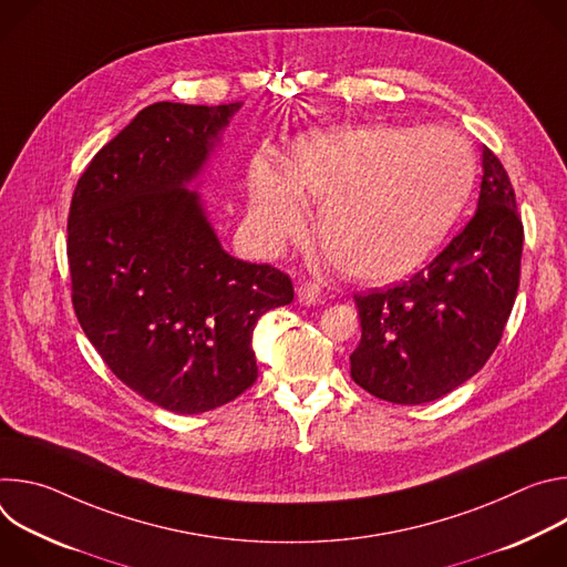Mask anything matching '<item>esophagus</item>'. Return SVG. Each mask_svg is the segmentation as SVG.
Here are the masks:
<instances>
[{"label": "esophagus", "instance_id": "34e87169", "mask_svg": "<svg viewBox=\"0 0 567 567\" xmlns=\"http://www.w3.org/2000/svg\"><path fill=\"white\" fill-rule=\"evenodd\" d=\"M296 296H298V302L305 305V307L318 305V302H320V287H318L316 282H302V285L296 289Z\"/></svg>", "mask_w": 567, "mask_h": 567}]
</instances>
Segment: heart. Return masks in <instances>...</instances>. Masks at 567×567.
Masks as SVG:
<instances>
[{
    "mask_svg": "<svg viewBox=\"0 0 567 567\" xmlns=\"http://www.w3.org/2000/svg\"><path fill=\"white\" fill-rule=\"evenodd\" d=\"M473 154L442 127H341L300 136L289 171L256 158L251 226L269 249L307 230L350 278L392 282L417 271L455 226L473 188Z\"/></svg>",
    "mask_w": 567,
    "mask_h": 567,
    "instance_id": "1",
    "label": "heart"
}]
</instances>
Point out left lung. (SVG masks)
<instances>
[{
	"instance_id": "left-lung-1",
	"label": "left lung",
	"mask_w": 567,
	"mask_h": 567,
	"mask_svg": "<svg viewBox=\"0 0 567 567\" xmlns=\"http://www.w3.org/2000/svg\"><path fill=\"white\" fill-rule=\"evenodd\" d=\"M523 254L516 195L498 156L482 147L477 210L409 282L357 296L361 341L352 379L370 394L417 406L468 381L501 343Z\"/></svg>"
}]
</instances>
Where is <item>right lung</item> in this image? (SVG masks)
<instances>
[{"label": "right lung", "mask_w": 567, "mask_h": 567, "mask_svg": "<svg viewBox=\"0 0 567 567\" xmlns=\"http://www.w3.org/2000/svg\"><path fill=\"white\" fill-rule=\"evenodd\" d=\"M241 105L141 110L71 199L80 328L127 388L177 415L213 411L254 385L256 322L293 300L289 276L224 251L193 190Z\"/></svg>", "instance_id": "add662e5"}]
</instances>
